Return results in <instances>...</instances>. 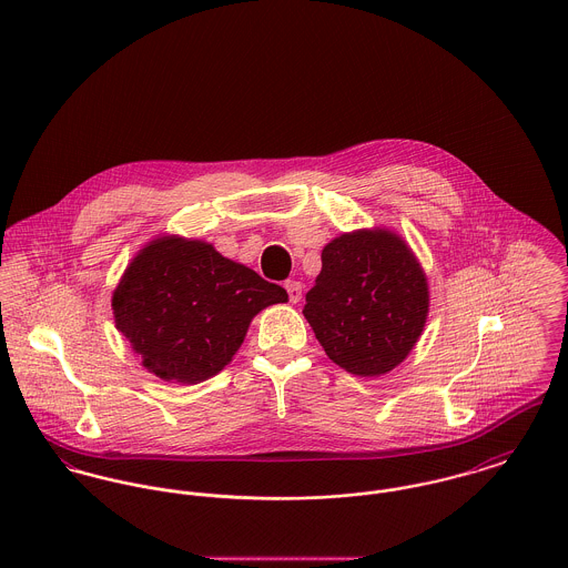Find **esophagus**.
<instances>
[{"label": "esophagus", "mask_w": 568, "mask_h": 568, "mask_svg": "<svg viewBox=\"0 0 568 568\" xmlns=\"http://www.w3.org/2000/svg\"><path fill=\"white\" fill-rule=\"evenodd\" d=\"M284 288H286V293H288V300H291L293 304H297V302L302 300V291H304L302 282H297V280H288V282L284 284Z\"/></svg>", "instance_id": "esophagus-1"}]
</instances>
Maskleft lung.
I'll use <instances>...</instances> for the list:
<instances>
[{
    "instance_id": "left-lung-1",
    "label": "left lung",
    "mask_w": 568,
    "mask_h": 568,
    "mask_svg": "<svg viewBox=\"0 0 568 568\" xmlns=\"http://www.w3.org/2000/svg\"><path fill=\"white\" fill-rule=\"evenodd\" d=\"M428 313L426 277L403 239L354 232L325 244L304 315L325 354L356 376H381L413 349Z\"/></svg>"
}]
</instances>
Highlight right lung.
Wrapping results in <instances>:
<instances>
[{
	"mask_svg": "<svg viewBox=\"0 0 568 568\" xmlns=\"http://www.w3.org/2000/svg\"><path fill=\"white\" fill-rule=\"evenodd\" d=\"M286 300L282 286L212 244L160 239L126 268L113 315L149 372L194 385L232 361L262 308Z\"/></svg>",
	"mask_w": 568,
	"mask_h": 568,
	"instance_id": "right-lung-1",
	"label": "right lung"
}]
</instances>
